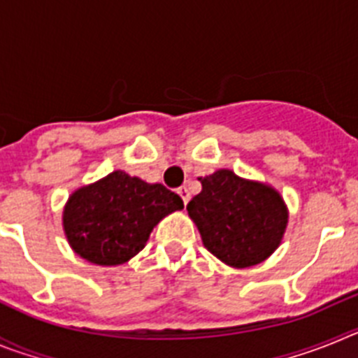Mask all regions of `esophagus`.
Segmentation results:
<instances>
[{
	"label": "esophagus",
	"instance_id": "esophagus-1",
	"mask_svg": "<svg viewBox=\"0 0 358 358\" xmlns=\"http://www.w3.org/2000/svg\"><path fill=\"white\" fill-rule=\"evenodd\" d=\"M177 194H179V197L182 199V202H185V204H188L189 192H188V188H186V186H181V188H177Z\"/></svg>",
	"mask_w": 358,
	"mask_h": 358
}]
</instances>
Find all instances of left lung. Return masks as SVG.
Returning a JSON list of instances; mask_svg holds the SVG:
<instances>
[{"label": "left lung", "mask_w": 358, "mask_h": 358, "mask_svg": "<svg viewBox=\"0 0 358 358\" xmlns=\"http://www.w3.org/2000/svg\"><path fill=\"white\" fill-rule=\"evenodd\" d=\"M202 192L188 202L204 248L231 267L260 264L280 245L287 208L276 189L240 179L231 170L201 177Z\"/></svg>", "instance_id": "left-lung-1"}]
</instances>
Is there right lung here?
<instances>
[{
    "label": "right lung",
    "mask_w": 358,
    "mask_h": 358,
    "mask_svg": "<svg viewBox=\"0 0 358 358\" xmlns=\"http://www.w3.org/2000/svg\"><path fill=\"white\" fill-rule=\"evenodd\" d=\"M182 208V199L163 185H148L116 170L77 189L62 220L69 245L84 260L120 265L145 248L164 215Z\"/></svg>",
    "instance_id": "obj_1"
}]
</instances>
